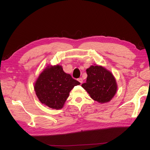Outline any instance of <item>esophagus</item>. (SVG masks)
<instances>
[{"mask_svg":"<svg viewBox=\"0 0 150 150\" xmlns=\"http://www.w3.org/2000/svg\"><path fill=\"white\" fill-rule=\"evenodd\" d=\"M78 81H79L80 83H82L83 82V79H82V78H78Z\"/></svg>","mask_w":150,"mask_h":150,"instance_id":"1","label":"esophagus"}]
</instances>
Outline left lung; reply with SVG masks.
I'll return each mask as SVG.
<instances>
[{"instance_id": "1", "label": "left lung", "mask_w": 150, "mask_h": 150, "mask_svg": "<svg viewBox=\"0 0 150 150\" xmlns=\"http://www.w3.org/2000/svg\"><path fill=\"white\" fill-rule=\"evenodd\" d=\"M88 74L86 83L82 87L90 97L100 103L111 101L115 95L117 84L113 74L105 67L94 64L86 69Z\"/></svg>"}]
</instances>
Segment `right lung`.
<instances>
[{"label":"right lung","instance_id":"1","mask_svg":"<svg viewBox=\"0 0 150 150\" xmlns=\"http://www.w3.org/2000/svg\"><path fill=\"white\" fill-rule=\"evenodd\" d=\"M79 84L80 82L64 72L61 66L48 65L38 76L34 89L41 103L52 109H61L71 90Z\"/></svg>","mask_w":150,"mask_h":150}]
</instances>
